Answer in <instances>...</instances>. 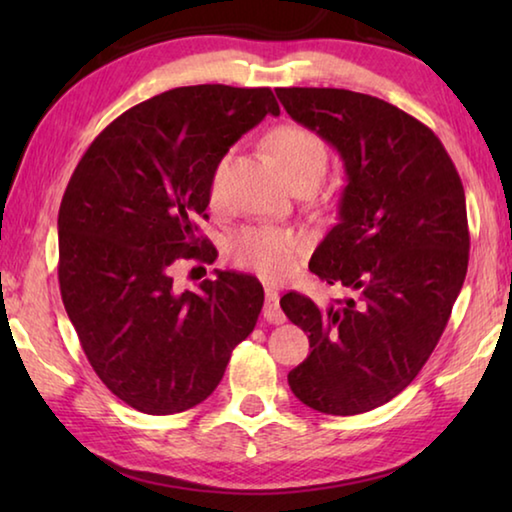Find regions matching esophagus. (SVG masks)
Here are the masks:
<instances>
[{
	"label": "esophagus",
	"instance_id": "obj_1",
	"mask_svg": "<svg viewBox=\"0 0 512 512\" xmlns=\"http://www.w3.org/2000/svg\"><path fill=\"white\" fill-rule=\"evenodd\" d=\"M264 318L268 320V323H273V325H280V323H284V320H287V316H284V311L280 309V296H277V289H273V287H266Z\"/></svg>",
	"mask_w": 512,
	"mask_h": 512
}]
</instances>
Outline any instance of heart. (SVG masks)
Here are the masks:
<instances>
[{
    "label": "heart",
    "mask_w": 512,
    "mask_h": 512,
    "mask_svg": "<svg viewBox=\"0 0 512 512\" xmlns=\"http://www.w3.org/2000/svg\"><path fill=\"white\" fill-rule=\"evenodd\" d=\"M266 146L280 162L293 185L316 183L323 178L329 164V149L323 135L314 128L293 124L275 126L266 135ZM228 155L214 164L210 176V201L219 203L225 189V173H228ZM307 241L298 232L273 228V225H248V228L235 232L228 239L225 255L235 266L255 271L268 280H280L289 275L298 262V255L305 250Z\"/></svg>",
    "instance_id": "b5f03b06"
}]
</instances>
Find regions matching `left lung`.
Masks as SVG:
<instances>
[{"label":"left lung","mask_w":512,"mask_h":512,"mask_svg":"<svg viewBox=\"0 0 512 512\" xmlns=\"http://www.w3.org/2000/svg\"><path fill=\"white\" fill-rule=\"evenodd\" d=\"M275 94L343 160L339 223L309 271L354 293L327 305L282 296L311 348L289 386L314 411L366 413L411 384L452 316L470 259L463 183L431 128L393 103L336 88Z\"/></svg>","instance_id":"left-lung-1"}]
</instances>
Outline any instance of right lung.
Wrapping results in <instances>:
<instances>
[{"mask_svg": "<svg viewBox=\"0 0 512 512\" xmlns=\"http://www.w3.org/2000/svg\"><path fill=\"white\" fill-rule=\"evenodd\" d=\"M280 106L268 88L187 85L103 128L69 178L58 212V282L99 379L149 415L212 395L264 305L257 277L216 271L176 291L178 259L212 264L196 235L210 176L230 146Z\"/></svg>", "mask_w": 512, "mask_h": 512, "instance_id": "obj_1", "label": "right lung"}]
</instances>
